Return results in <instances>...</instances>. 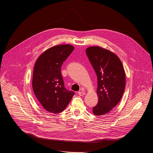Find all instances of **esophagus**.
Here are the masks:
<instances>
[{"label": "esophagus", "mask_w": 153, "mask_h": 153, "mask_svg": "<svg viewBox=\"0 0 153 153\" xmlns=\"http://www.w3.org/2000/svg\"><path fill=\"white\" fill-rule=\"evenodd\" d=\"M78 94H79L80 96H83V95H84L85 94V92L83 91V90H82V91H80L78 92Z\"/></svg>", "instance_id": "esophagus-1"}]
</instances>
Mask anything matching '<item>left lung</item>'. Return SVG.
<instances>
[{"instance_id": "8db88e82", "label": "left lung", "mask_w": 153, "mask_h": 153, "mask_svg": "<svg viewBox=\"0 0 153 153\" xmlns=\"http://www.w3.org/2000/svg\"><path fill=\"white\" fill-rule=\"evenodd\" d=\"M86 53L97 76L98 104L92 112L97 116L109 113L121 99L126 74L120 58L111 51L98 46L89 47Z\"/></svg>"}]
</instances>
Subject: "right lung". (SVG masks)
I'll use <instances>...</instances> for the list:
<instances>
[{"label":"right lung","instance_id":"right-lung-1","mask_svg":"<svg viewBox=\"0 0 153 153\" xmlns=\"http://www.w3.org/2000/svg\"><path fill=\"white\" fill-rule=\"evenodd\" d=\"M74 47L62 44L51 47L36 61L33 73L32 88L39 103L47 111L59 114L69 104L74 92L64 86L61 68Z\"/></svg>","mask_w":153,"mask_h":153}]
</instances>
